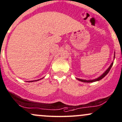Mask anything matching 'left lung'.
Returning a JSON list of instances; mask_svg holds the SVG:
<instances>
[{
    "label": "left lung",
    "mask_w": 122,
    "mask_h": 122,
    "mask_svg": "<svg viewBox=\"0 0 122 122\" xmlns=\"http://www.w3.org/2000/svg\"><path fill=\"white\" fill-rule=\"evenodd\" d=\"M115 56H114V59H115ZM113 62H112V63L111 64V65H110V66H109V67L108 68V69H107V70H106V71H105V72L103 73V74H102V75H101V76H100L98 78H97V79H93V80H88V81H87V80H84V79H78V78L77 79H78V80H79V81H81V82H93L98 81H99V80H101V79H102V78H104L105 76H106V75H107V74H108V72H109L110 70H111V68H112V65H113Z\"/></svg>",
    "instance_id": "obj_1"
}]
</instances>
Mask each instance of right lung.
Instances as JSON below:
<instances>
[{
  "instance_id": "add662e5",
  "label": "right lung",
  "mask_w": 122,
  "mask_h": 122,
  "mask_svg": "<svg viewBox=\"0 0 122 122\" xmlns=\"http://www.w3.org/2000/svg\"><path fill=\"white\" fill-rule=\"evenodd\" d=\"M41 79H42V78H41ZM38 81V80H36L35 81ZM30 82H33V81H30Z\"/></svg>"
}]
</instances>
